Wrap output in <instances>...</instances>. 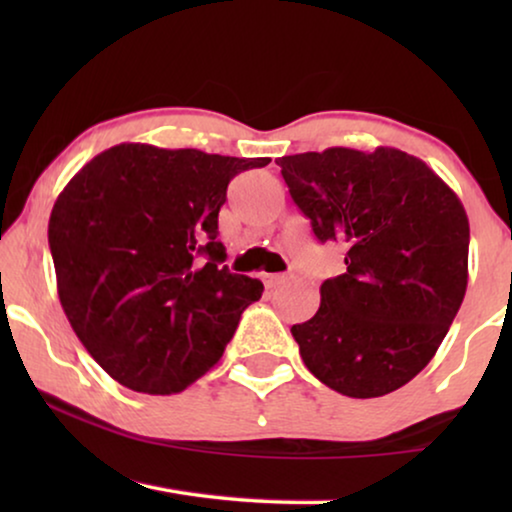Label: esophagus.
Returning <instances> with one entry per match:
<instances>
[{
	"label": "esophagus",
	"mask_w": 512,
	"mask_h": 512,
	"mask_svg": "<svg viewBox=\"0 0 512 512\" xmlns=\"http://www.w3.org/2000/svg\"><path fill=\"white\" fill-rule=\"evenodd\" d=\"M261 279H263L265 289H277V286L284 282V275H272V272H263Z\"/></svg>",
	"instance_id": "esophagus-1"
}]
</instances>
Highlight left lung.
Here are the masks:
<instances>
[{"label":"left lung","instance_id":"obj_1","mask_svg":"<svg viewBox=\"0 0 512 512\" xmlns=\"http://www.w3.org/2000/svg\"><path fill=\"white\" fill-rule=\"evenodd\" d=\"M275 163L317 240L347 249V272L321 284L317 314L291 326L307 370L349 398L401 389L438 352L464 300V205L424 160L391 146Z\"/></svg>","mask_w":512,"mask_h":512}]
</instances>
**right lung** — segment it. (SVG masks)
<instances>
[{
  "instance_id": "right-lung-1",
  "label": "right lung",
  "mask_w": 512,
  "mask_h": 512,
  "mask_svg": "<svg viewBox=\"0 0 512 512\" xmlns=\"http://www.w3.org/2000/svg\"><path fill=\"white\" fill-rule=\"evenodd\" d=\"M270 158L118 144L74 174L48 221L58 296L123 387L177 394L221 359L263 284L228 270L219 209Z\"/></svg>"
}]
</instances>
